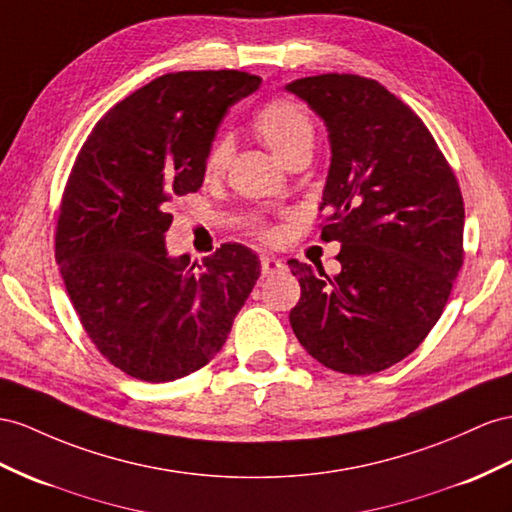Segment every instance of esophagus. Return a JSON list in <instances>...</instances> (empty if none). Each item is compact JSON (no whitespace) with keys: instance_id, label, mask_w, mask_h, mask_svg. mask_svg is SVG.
<instances>
[{"instance_id":"1","label":"esophagus","mask_w":512,"mask_h":512,"mask_svg":"<svg viewBox=\"0 0 512 512\" xmlns=\"http://www.w3.org/2000/svg\"><path fill=\"white\" fill-rule=\"evenodd\" d=\"M283 268H285V264L279 257L261 255V274H264V277H270V274H274V272H281Z\"/></svg>"}]
</instances>
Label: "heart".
<instances>
[{
	"label": "heart",
	"mask_w": 512,
	"mask_h": 512,
	"mask_svg": "<svg viewBox=\"0 0 512 512\" xmlns=\"http://www.w3.org/2000/svg\"><path fill=\"white\" fill-rule=\"evenodd\" d=\"M255 131L283 164L292 162L300 153L313 151V144H316V129H313L309 114L294 101L279 99L268 103L257 114ZM229 157L231 142L227 138L214 142L205 160L207 177H218L227 168Z\"/></svg>",
	"instance_id": "obj_1"
}]
</instances>
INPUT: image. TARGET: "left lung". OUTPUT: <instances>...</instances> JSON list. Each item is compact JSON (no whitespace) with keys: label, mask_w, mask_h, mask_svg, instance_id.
Listing matches in <instances>:
<instances>
[{"label":"left lung","mask_w":512,"mask_h":512,"mask_svg":"<svg viewBox=\"0 0 512 512\" xmlns=\"http://www.w3.org/2000/svg\"><path fill=\"white\" fill-rule=\"evenodd\" d=\"M329 131L322 240L342 270L290 259L298 342L326 368L374 374L409 357L448 303L463 266L465 207L452 168L422 119L385 86L324 73L285 84Z\"/></svg>","instance_id":"1"}]
</instances>
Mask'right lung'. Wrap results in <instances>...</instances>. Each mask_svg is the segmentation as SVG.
Wrapping results in <instances>:
<instances>
[{
    "label": "right lung",
    "mask_w": 512,
    "mask_h": 512,
    "mask_svg": "<svg viewBox=\"0 0 512 512\" xmlns=\"http://www.w3.org/2000/svg\"><path fill=\"white\" fill-rule=\"evenodd\" d=\"M240 71H181L129 95L90 131L62 196L56 259L99 352L125 374L168 383L227 342L259 257L222 244L170 255L168 201L196 192L227 110L259 88Z\"/></svg>",
    "instance_id": "1"
}]
</instances>
